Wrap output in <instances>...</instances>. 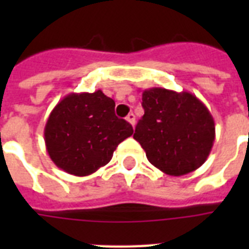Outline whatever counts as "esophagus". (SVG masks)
Segmentation results:
<instances>
[{
	"instance_id": "esophagus-1",
	"label": "esophagus",
	"mask_w": 249,
	"mask_h": 249,
	"mask_svg": "<svg viewBox=\"0 0 249 249\" xmlns=\"http://www.w3.org/2000/svg\"><path fill=\"white\" fill-rule=\"evenodd\" d=\"M126 121H128V123H130V124L134 126V125H136V116H134V113L133 112L129 113L128 116H126Z\"/></svg>"
}]
</instances>
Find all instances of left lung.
Wrapping results in <instances>:
<instances>
[{
    "label": "left lung",
    "instance_id": "left-lung-1",
    "mask_svg": "<svg viewBox=\"0 0 249 249\" xmlns=\"http://www.w3.org/2000/svg\"><path fill=\"white\" fill-rule=\"evenodd\" d=\"M144 115L134 140L148 161L169 176H183L205 163L214 142V120L189 91L151 88L142 93Z\"/></svg>",
    "mask_w": 249,
    "mask_h": 249
}]
</instances>
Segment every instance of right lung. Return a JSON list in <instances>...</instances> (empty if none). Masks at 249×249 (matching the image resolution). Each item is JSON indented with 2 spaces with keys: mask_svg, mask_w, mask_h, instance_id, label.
<instances>
[{
  "mask_svg": "<svg viewBox=\"0 0 249 249\" xmlns=\"http://www.w3.org/2000/svg\"><path fill=\"white\" fill-rule=\"evenodd\" d=\"M132 134V125L115 115V102L102 90L68 94L50 112L44 130L53 163L79 177L108 164Z\"/></svg>",
  "mask_w": 249,
  "mask_h": 249,
  "instance_id": "obj_1",
  "label": "right lung"
}]
</instances>
